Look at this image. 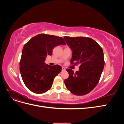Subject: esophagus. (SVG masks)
I'll return each mask as SVG.
<instances>
[{"instance_id":"1","label":"esophagus","mask_w":124,"mask_h":124,"mask_svg":"<svg viewBox=\"0 0 124 124\" xmlns=\"http://www.w3.org/2000/svg\"><path fill=\"white\" fill-rule=\"evenodd\" d=\"M65 70H66V68H64V67H62V71H64Z\"/></svg>"}]
</instances>
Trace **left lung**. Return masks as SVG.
<instances>
[{
    "label": "left lung",
    "instance_id": "obj_1",
    "mask_svg": "<svg viewBox=\"0 0 124 124\" xmlns=\"http://www.w3.org/2000/svg\"><path fill=\"white\" fill-rule=\"evenodd\" d=\"M63 38L72 51L71 63L80 65L79 70L76 72L67 69L69 77L65 80V85L75 95L87 94L98 83L104 68L102 48L90 38L65 36Z\"/></svg>",
    "mask_w": 124,
    "mask_h": 124
}]
</instances>
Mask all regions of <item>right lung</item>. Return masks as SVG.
I'll use <instances>...</instances> for the list:
<instances>
[{
  "label": "right lung",
  "mask_w": 124,
  "mask_h": 124,
  "mask_svg": "<svg viewBox=\"0 0 124 124\" xmlns=\"http://www.w3.org/2000/svg\"><path fill=\"white\" fill-rule=\"evenodd\" d=\"M66 45L62 37L41 33L32 37L22 50L20 70L25 85L30 91L42 93L49 90L62 67L50 66L44 63L46 58L51 55L54 47Z\"/></svg>",
  "instance_id": "1"
}]
</instances>
